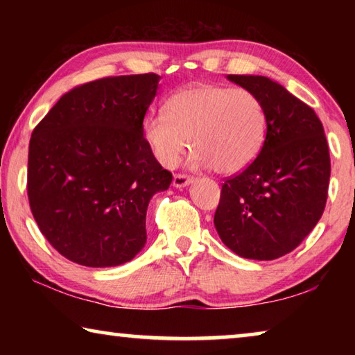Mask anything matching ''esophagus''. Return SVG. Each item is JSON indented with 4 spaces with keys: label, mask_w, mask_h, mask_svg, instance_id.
I'll use <instances>...</instances> for the list:
<instances>
[{
    "label": "esophagus",
    "mask_w": 355,
    "mask_h": 355,
    "mask_svg": "<svg viewBox=\"0 0 355 355\" xmlns=\"http://www.w3.org/2000/svg\"><path fill=\"white\" fill-rule=\"evenodd\" d=\"M192 183V180L186 175H182V173H177V175H173L172 180V184L173 188H184V186H188Z\"/></svg>",
    "instance_id": "obj_1"
}]
</instances>
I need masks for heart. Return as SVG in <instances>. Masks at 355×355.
Masks as SVG:
<instances>
[{"instance_id":"b5f03b06","label":"heart","mask_w":355,"mask_h":355,"mask_svg":"<svg viewBox=\"0 0 355 355\" xmlns=\"http://www.w3.org/2000/svg\"><path fill=\"white\" fill-rule=\"evenodd\" d=\"M266 111L254 92L192 84L167 100L166 112L144 122V136L164 167H175L189 147L191 164L233 175L254 163L266 139Z\"/></svg>"}]
</instances>
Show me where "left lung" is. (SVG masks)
I'll use <instances>...</instances> for the list:
<instances>
[{
	"label": "left lung",
	"instance_id": "8db88e82",
	"mask_svg": "<svg viewBox=\"0 0 355 355\" xmlns=\"http://www.w3.org/2000/svg\"><path fill=\"white\" fill-rule=\"evenodd\" d=\"M254 92L266 111V139L257 159L222 184L214 227L228 249L249 260L290 254L321 219L330 156L320 117L277 81L227 75Z\"/></svg>",
	"mask_w": 355,
	"mask_h": 355
}]
</instances>
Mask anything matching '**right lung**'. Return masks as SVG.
Returning a JSON list of instances; mask_svg holds the SVG:
<instances>
[{"mask_svg": "<svg viewBox=\"0 0 355 355\" xmlns=\"http://www.w3.org/2000/svg\"><path fill=\"white\" fill-rule=\"evenodd\" d=\"M159 80L146 73L83 84L33 131L29 205L42 235L70 261L119 266L147 243L148 202L172 183L142 127Z\"/></svg>", "mask_w": 355, "mask_h": 355, "instance_id": "add662e5", "label": "right lung"}]
</instances>
